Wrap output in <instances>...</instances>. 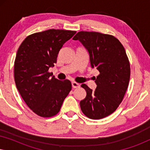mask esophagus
Instances as JSON below:
<instances>
[{
  "mask_svg": "<svg viewBox=\"0 0 150 150\" xmlns=\"http://www.w3.org/2000/svg\"><path fill=\"white\" fill-rule=\"evenodd\" d=\"M71 85H72V87L74 88V89L75 88H78L80 87V84L76 83V82H74V81L71 83Z\"/></svg>",
  "mask_w": 150,
  "mask_h": 150,
  "instance_id": "esophagus-1",
  "label": "esophagus"
}]
</instances>
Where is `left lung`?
Masks as SVG:
<instances>
[{"mask_svg":"<svg viewBox=\"0 0 150 150\" xmlns=\"http://www.w3.org/2000/svg\"><path fill=\"white\" fill-rule=\"evenodd\" d=\"M73 40H79L85 47L91 67L100 72L95 81V91L85 84L81 85L87 92L85 99L80 102L82 112L92 120L106 117L118 108L128 88L130 66L126 50L111 35L80 31Z\"/></svg>","mask_w":150,"mask_h":150,"instance_id":"8db88e82","label":"left lung"}]
</instances>
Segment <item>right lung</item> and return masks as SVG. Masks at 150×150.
<instances>
[{"instance_id":"obj_1","label":"right lung","mask_w":150,"mask_h":150,"mask_svg":"<svg viewBox=\"0 0 150 150\" xmlns=\"http://www.w3.org/2000/svg\"><path fill=\"white\" fill-rule=\"evenodd\" d=\"M76 31L49 29L26 37L14 62V80L22 99L33 112L51 117L58 113L71 89L69 80L59 81L48 71L60 49Z\"/></svg>"}]
</instances>
